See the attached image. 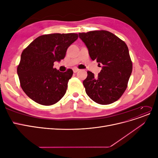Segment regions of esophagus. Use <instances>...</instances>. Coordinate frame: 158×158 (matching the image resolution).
<instances>
[{"instance_id": "34e87169", "label": "esophagus", "mask_w": 158, "mask_h": 158, "mask_svg": "<svg viewBox=\"0 0 158 158\" xmlns=\"http://www.w3.org/2000/svg\"><path fill=\"white\" fill-rule=\"evenodd\" d=\"M73 72H74V73H77L78 71H79V69H76V68H74L73 69Z\"/></svg>"}]
</instances>
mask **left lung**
<instances>
[{"label": "left lung", "instance_id": "left-lung-1", "mask_svg": "<svg viewBox=\"0 0 158 158\" xmlns=\"http://www.w3.org/2000/svg\"><path fill=\"white\" fill-rule=\"evenodd\" d=\"M78 35L87 47L91 59L96 60L102 67L97 77L88 71L87 78L83 81L85 92L101 105L117 101L127 89L132 70L127 45L113 33L105 30L79 33Z\"/></svg>", "mask_w": 158, "mask_h": 158}]
</instances>
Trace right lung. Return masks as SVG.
I'll return each instance as SVG.
<instances>
[{
	"label": "right lung",
	"instance_id": "obj_1",
	"mask_svg": "<svg viewBox=\"0 0 158 158\" xmlns=\"http://www.w3.org/2000/svg\"><path fill=\"white\" fill-rule=\"evenodd\" d=\"M78 37L76 33L41 35L23 51L17 73L23 91L33 101L51 106L64 96L73 71L57 70L54 62L64 58L69 47Z\"/></svg>",
	"mask_w": 158,
	"mask_h": 158
}]
</instances>
